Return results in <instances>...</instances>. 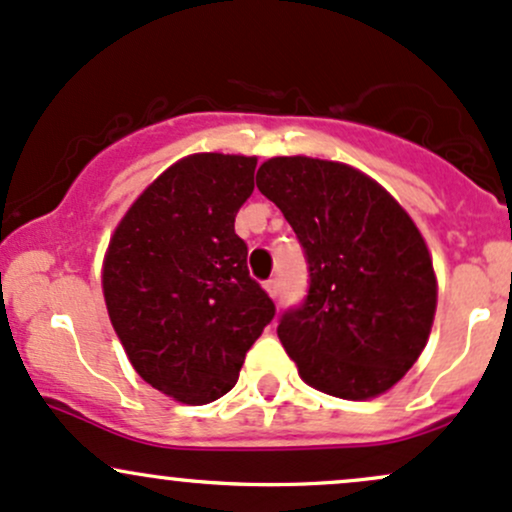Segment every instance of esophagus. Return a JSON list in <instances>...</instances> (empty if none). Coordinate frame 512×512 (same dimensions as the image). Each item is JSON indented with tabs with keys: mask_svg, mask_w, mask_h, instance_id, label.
Listing matches in <instances>:
<instances>
[{
	"mask_svg": "<svg viewBox=\"0 0 512 512\" xmlns=\"http://www.w3.org/2000/svg\"><path fill=\"white\" fill-rule=\"evenodd\" d=\"M265 289H267V294L272 296V299H277V296H279V279H277V277L267 279V282H265Z\"/></svg>",
	"mask_w": 512,
	"mask_h": 512,
	"instance_id": "esophagus-1",
	"label": "esophagus"
}]
</instances>
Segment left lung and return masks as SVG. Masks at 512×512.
<instances>
[{
	"mask_svg": "<svg viewBox=\"0 0 512 512\" xmlns=\"http://www.w3.org/2000/svg\"><path fill=\"white\" fill-rule=\"evenodd\" d=\"M257 189L294 228L308 291L277 335L301 379L364 401L389 391L423 352L437 284L423 235L367 174L313 157H272Z\"/></svg>",
	"mask_w": 512,
	"mask_h": 512,
	"instance_id": "1",
	"label": "left lung"
}]
</instances>
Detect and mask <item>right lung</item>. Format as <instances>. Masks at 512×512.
Wrapping results in <instances>:
<instances>
[{"instance_id": "add662e5", "label": "right lung", "mask_w": 512, "mask_h": 512, "mask_svg": "<svg viewBox=\"0 0 512 512\" xmlns=\"http://www.w3.org/2000/svg\"><path fill=\"white\" fill-rule=\"evenodd\" d=\"M255 167L243 155L184 157L138 196L106 252V308L133 369L192 406L233 389L277 313L235 233Z\"/></svg>"}]
</instances>
